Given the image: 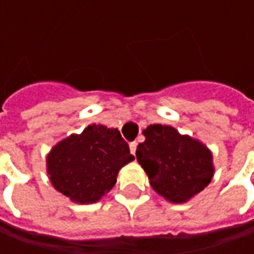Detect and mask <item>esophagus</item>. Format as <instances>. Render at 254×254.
Returning <instances> with one entry per match:
<instances>
[{
    "label": "esophagus",
    "instance_id": "obj_1",
    "mask_svg": "<svg viewBox=\"0 0 254 254\" xmlns=\"http://www.w3.org/2000/svg\"><path fill=\"white\" fill-rule=\"evenodd\" d=\"M135 150H137V142H130V151L132 155L135 154Z\"/></svg>",
    "mask_w": 254,
    "mask_h": 254
}]
</instances>
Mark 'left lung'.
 <instances>
[{"label":"left lung","instance_id":"1","mask_svg":"<svg viewBox=\"0 0 254 254\" xmlns=\"http://www.w3.org/2000/svg\"><path fill=\"white\" fill-rule=\"evenodd\" d=\"M135 157L145 171L151 188L171 203H185L213 178L212 151L199 140L177 128L150 124Z\"/></svg>","mask_w":254,"mask_h":254}]
</instances>
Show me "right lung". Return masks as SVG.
I'll return each mask as SVG.
<instances>
[{"mask_svg": "<svg viewBox=\"0 0 254 254\" xmlns=\"http://www.w3.org/2000/svg\"><path fill=\"white\" fill-rule=\"evenodd\" d=\"M134 160L117 128L90 124L52 147L46 172L54 188L74 203H96L117 182L119 171Z\"/></svg>", "mask_w": 254, "mask_h": 254, "instance_id": "right-lung-1", "label": "right lung"}]
</instances>
